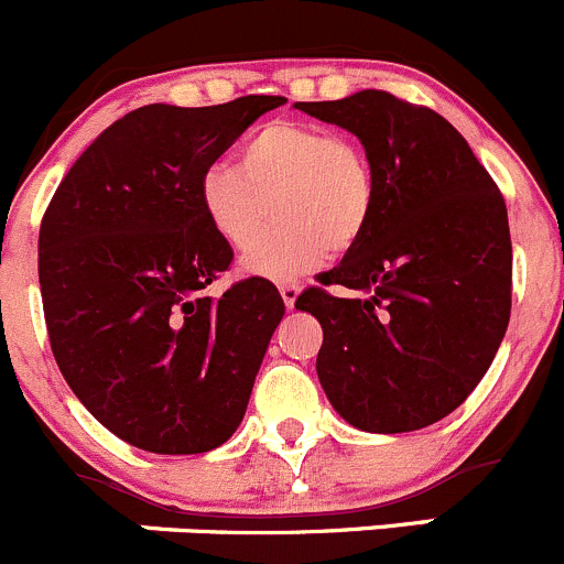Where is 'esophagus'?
Segmentation results:
<instances>
[{
    "mask_svg": "<svg viewBox=\"0 0 564 564\" xmlns=\"http://www.w3.org/2000/svg\"><path fill=\"white\" fill-rule=\"evenodd\" d=\"M280 295H282L284 306H288V310H293L295 299H299V284H295V282H280Z\"/></svg>",
    "mask_w": 564,
    "mask_h": 564,
    "instance_id": "1",
    "label": "esophagus"
}]
</instances>
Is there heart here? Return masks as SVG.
<instances>
[{"label":"heart","instance_id":"b5f03b06","mask_svg":"<svg viewBox=\"0 0 564 564\" xmlns=\"http://www.w3.org/2000/svg\"><path fill=\"white\" fill-rule=\"evenodd\" d=\"M269 202L281 225L253 245ZM199 203L227 247L253 245L241 258L243 274L288 282L323 263L332 249L348 252L361 241L376 210V175L354 137L274 120L243 142L238 166H205Z\"/></svg>","mask_w":564,"mask_h":564}]
</instances>
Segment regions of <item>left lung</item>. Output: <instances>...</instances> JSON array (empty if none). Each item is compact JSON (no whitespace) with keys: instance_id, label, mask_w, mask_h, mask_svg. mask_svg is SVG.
Segmentation results:
<instances>
[{"instance_id":"8db88e82","label":"left lung","mask_w":564,"mask_h":564,"mask_svg":"<svg viewBox=\"0 0 564 564\" xmlns=\"http://www.w3.org/2000/svg\"><path fill=\"white\" fill-rule=\"evenodd\" d=\"M295 109L356 133L376 175L367 232L295 310L323 326L317 378L345 422L409 433L453 414L488 372L512 304L507 208L469 142L383 90Z\"/></svg>"}]
</instances>
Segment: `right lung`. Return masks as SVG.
Listing matches in <instances>:
<instances>
[{"mask_svg":"<svg viewBox=\"0 0 564 564\" xmlns=\"http://www.w3.org/2000/svg\"><path fill=\"white\" fill-rule=\"evenodd\" d=\"M284 100L128 111L48 203L37 276L54 359L85 409L133 447L208 453L247 414L284 301L260 276L205 293L232 249L205 219L199 177Z\"/></svg>","mask_w":564,"mask_h":564,"instance_id":"1","label":"right lung"}]
</instances>
